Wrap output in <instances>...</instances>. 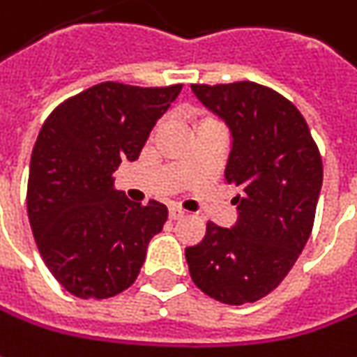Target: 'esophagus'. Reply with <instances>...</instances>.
I'll return each instance as SVG.
<instances>
[{
	"label": "esophagus",
	"instance_id": "obj_1",
	"mask_svg": "<svg viewBox=\"0 0 357 357\" xmlns=\"http://www.w3.org/2000/svg\"><path fill=\"white\" fill-rule=\"evenodd\" d=\"M185 215V211L178 206H169V220H179V218H183Z\"/></svg>",
	"mask_w": 357,
	"mask_h": 357
}]
</instances>
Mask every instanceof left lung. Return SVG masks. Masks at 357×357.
Returning <instances> with one entry per match:
<instances>
[{
  "instance_id": "left-lung-1",
  "label": "left lung",
  "mask_w": 357,
  "mask_h": 357,
  "mask_svg": "<svg viewBox=\"0 0 357 357\" xmlns=\"http://www.w3.org/2000/svg\"><path fill=\"white\" fill-rule=\"evenodd\" d=\"M197 100L231 132L225 181L238 222H208L197 245L185 248L194 284L229 305L252 303L282 284L312 234L324 165L298 107L254 82L194 84Z\"/></svg>"
}]
</instances>
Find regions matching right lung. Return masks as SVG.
I'll return each instance as SVG.
<instances>
[{"label":"right lung","mask_w":357,"mask_h":357,"mask_svg":"<svg viewBox=\"0 0 357 357\" xmlns=\"http://www.w3.org/2000/svg\"><path fill=\"white\" fill-rule=\"evenodd\" d=\"M181 84L137 87L103 82L59 103L39 130L27 179V215L55 280L77 298L105 300L132 286L167 208L142 206L114 188Z\"/></svg>","instance_id":"right-lung-1"}]
</instances>
